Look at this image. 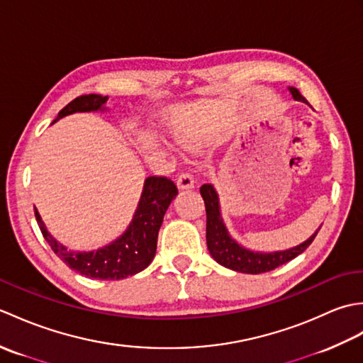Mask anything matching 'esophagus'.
<instances>
[{
	"label": "esophagus",
	"mask_w": 363,
	"mask_h": 363,
	"mask_svg": "<svg viewBox=\"0 0 363 363\" xmlns=\"http://www.w3.org/2000/svg\"><path fill=\"white\" fill-rule=\"evenodd\" d=\"M177 187L179 189H194L195 187V179H194V174L190 172H184L177 177Z\"/></svg>",
	"instance_id": "obj_1"
}]
</instances>
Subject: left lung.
I'll return each instance as SVG.
<instances>
[{"label": "left lung", "instance_id": "1", "mask_svg": "<svg viewBox=\"0 0 363 363\" xmlns=\"http://www.w3.org/2000/svg\"><path fill=\"white\" fill-rule=\"evenodd\" d=\"M291 95L295 99L299 101H306L307 99L299 94L298 89H290ZM201 191V196L206 204V215H207V223H206V238H207V248H209L211 256L218 262L220 265L234 269V272L240 273H248V274H259V273H267L272 272V269L287 264L289 260L295 259L299 256L301 252H304L309 248L313 238L317 237L318 230L315 233L309 240L304 242L303 245L296 246V248H291L287 251H279V252H252L242 248L240 245L235 243L233 238L229 237L228 230L223 225V220L220 217V206H218V196L215 194L213 187L211 184H204V186L199 189Z\"/></svg>", "mask_w": 363, "mask_h": 363}]
</instances>
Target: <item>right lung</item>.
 <instances>
[{"label": "right lung", "instance_id": "right-lung-1", "mask_svg": "<svg viewBox=\"0 0 363 363\" xmlns=\"http://www.w3.org/2000/svg\"><path fill=\"white\" fill-rule=\"evenodd\" d=\"M107 98L109 96L95 94L81 95L68 103L57 113L56 120L74 112L101 109ZM176 195L177 187L169 177H146L140 203H138L134 220L129 225L126 233L113 243L90 252L68 251L64 245L57 243L56 238L50 235L37 211L35 220L42 230V235L51 246L54 254H57V257L62 259L76 273L104 281L125 279L128 276L142 272L152 262L157 248V235L162 221H164V215Z\"/></svg>", "mask_w": 363, "mask_h": 363}]
</instances>
